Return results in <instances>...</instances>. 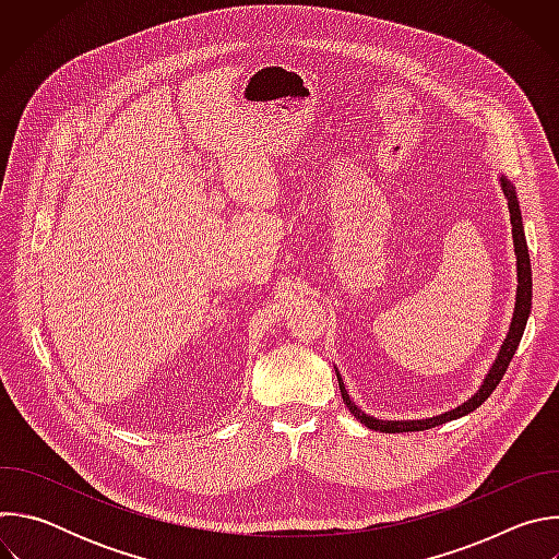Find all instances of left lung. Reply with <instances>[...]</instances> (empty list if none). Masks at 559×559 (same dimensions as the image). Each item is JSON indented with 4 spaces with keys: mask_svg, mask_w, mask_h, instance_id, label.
I'll return each mask as SVG.
<instances>
[{
    "mask_svg": "<svg viewBox=\"0 0 559 559\" xmlns=\"http://www.w3.org/2000/svg\"><path fill=\"white\" fill-rule=\"evenodd\" d=\"M498 181H500V188L504 192V199H507V205H509V214H511L518 287H515V307H513L511 325H509V332H507V336H504V341L500 345V352H498L496 360L491 362L483 384L477 386V391L468 397V401H464L455 409H449V412L431 416V418H420V420H380V418H373V416L365 414L349 397V391L345 389L343 376H341L338 367L334 365L336 378H338V386H341V393H343V401H345L347 409L354 414V418L360 420L365 427H369L373 431H380V433L425 431V429H431V427L457 420V418L475 412L493 393V389L500 384V380H502V376H504V371H507V367H509V362H511V358H513V354H515V349H518V345L522 341V334L526 330V321H528V313H531V298H533V281H531V259H528V248H526V238H524V223H522V212H520V201H518L515 186L507 179V175H500Z\"/></svg>",
    "mask_w": 559,
    "mask_h": 559,
    "instance_id": "8db88e82",
    "label": "left lung"
}]
</instances>
